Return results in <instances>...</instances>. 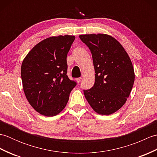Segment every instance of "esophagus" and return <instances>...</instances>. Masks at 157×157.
<instances>
[{"instance_id":"34e87169","label":"esophagus","mask_w":157,"mask_h":157,"mask_svg":"<svg viewBox=\"0 0 157 157\" xmlns=\"http://www.w3.org/2000/svg\"><path fill=\"white\" fill-rule=\"evenodd\" d=\"M75 80H76V82H78V83H79V82H80L82 81V78H76V79H75Z\"/></svg>"}]
</instances>
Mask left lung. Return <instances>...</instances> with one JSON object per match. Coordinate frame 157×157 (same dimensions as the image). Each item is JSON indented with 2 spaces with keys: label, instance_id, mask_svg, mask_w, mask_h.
Returning <instances> with one entry per match:
<instances>
[{
  "label": "left lung",
  "instance_id": "obj_1",
  "mask_svg": "<svg viewBox=\"0 0 157 157\" xmlns=\"http://www.w3.org/2000/svg\"><path fill=\"white\" fill-rule=\"evenodd\" d=\"M90 50L95 71L93 87L84 90L89 105L98 114L109 115L127 101L134 85L132 63L123 46L105 34L79 35Z\"/></svg>",
  "mask_w": 157,
  "mask_h": 157
}]
</instances>
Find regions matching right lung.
Returning a JSON list of instances; mask_svg holds the SVG:
<instances>
[{
    "label": "right lung",
    "instance_id": "right-lung-1",
    "mask_svg": "<svg viewBox=\"0 0 157 157\" xmlns=\"http://www.w3.org/2000/svg\"><path fill=\"white\" fill-rule=\"evenodd\" d=\"M75 38L60 35L43 40L22 62L23 92L30 105L42 115L52 117L61 113L76 85L67 75V55Z\"/></svg>",
    "mask_w": 157,
    "mask_h": 157
}]
</instances>
